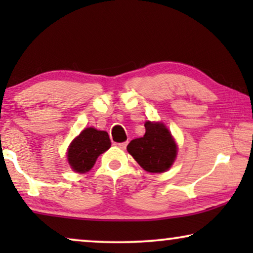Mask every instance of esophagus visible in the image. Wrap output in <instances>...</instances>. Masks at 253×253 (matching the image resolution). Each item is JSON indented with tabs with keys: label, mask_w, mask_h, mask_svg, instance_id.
Masks as SVG:
<instances>
[{
	"label": "esophagus",
	"mask_w": 253,
	"mask_h": 253,
	"mask_svg": "<svg viewBox=\"0 0 253 253\" xmlns=\"http://www.w3.org/2000/svg\"><path fill=\"white\" fill-rule=\"evenodd\" d=\"M126 145H127V141H124V143H120V144H117V146H119L120 148H122V150H124V148L126 147Z\"/></svg>",
	"instance_id": "34e87169"
}]
</instances>
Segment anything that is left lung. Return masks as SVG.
Returning <instances> with one entry per match:
<instances>
[{"mask_svg": "<svg viewBox=\"0 0 253 253\" xmlns=\"http://www.w3.org/2000/svg\"><path fill=\"white\" fill-rule=\"evenodd\" d=\"M144 137L131 140L126 150L146 171L164 172L171 167L177 153L170 132L162 123H145Z\"/></svg>", "mask_w": 253, "mask_h": 253, "instance_id": "1", "label": "left lung"}]
</instances>
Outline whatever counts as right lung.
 I'll return each instance as SVG.
<instances>
[{
	"label": "right lung",
	"instance_id": "obj_1",
	"mask_svg": "<svg viewBox=\"0 0 253 253\" xmlns=\"http://www.w3.org/2000/svg\"><path fill=\"white\" fill-rule=\"evenodd\" d=\"M110 145L112 143L106 131L86 127L69 146V164L75 171H88L94 166L96 158L108 150Z\"/></svg>",
	"mask_w": 253,
	"mask_h": 253
}]
</instances>
